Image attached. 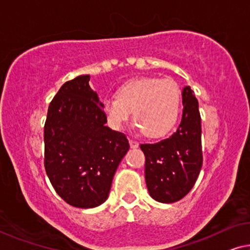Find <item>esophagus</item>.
Masks as SVG:
<instances>
[{
    "mask_svg": "<svg viewBox=\"0 0 250 250\" xmlns=\"http://www.w3.org/2000/svg\"><path fill=\"white\" fill-rule=\"evenodd\" d=\"M129 144H130V146H131V148H133V149L139 146V142L136 141V140H129Z\"/></svg>",
    "mask_w": 250,
    "mask_h": 250,
    "instance_id": "esophagus-1",
    "label": "esophagus"
}]
</instances>
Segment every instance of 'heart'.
I'll return each mask as SVG.
<instances>
[{"label":"heart","mask_w":250,"mask_h":250,"mask_svg":"<svg viewBox=\"0 0 250 250\" xmlns=\"http://www.w3.org/2000/svg\"><path fill=\"white\" fill-rule=\"evenodd\" d=\"M181 90L172 79L137 78L125 82L116 98H105L101 108L109 125L120 129L133 112V122L146 137L167 134L180 113Z\"/></svg>","instance_id":"obj_1"}]
</instances>
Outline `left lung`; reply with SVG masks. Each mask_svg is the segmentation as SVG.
I'll return each instance as SVG.
<instances>
[{"label": "left lung", "mask_w": 250, "mask_h": 250, "mask_svg": "<svg viewBox=\"0 0 250 250\" xmlns=\"http://www.w3.org/2000/svg\"><path fill=\"white\" fill-rule=\"evenodd\" d=\"M182 118L177 131L156 144H142L145 177L154 200L171 204L191 190L203 167L201 118L189 85L182 89Z\"/></svg>", "instance_id": "8db88e82"}]
</instances>
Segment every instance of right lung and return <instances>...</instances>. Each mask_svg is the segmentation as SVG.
<instances>
[{
	"instance_id": "add662e5",
	"label": "right lung",
	"mask_w": 250,
	"mask_h": 250,
	"mask_svg": "<svg viewBox=\"0 0 250 250\" xmlns=\"http://www.w3.org/2000/svg\"><path fill=\"white\" fill-rule=\"evenodd\" d=\"M90 75L63 84L50 102L44 125V168L66 204L94 208L106 200L119 164L130 146L106 118Z\"/></svg>"
}]
</instances>
